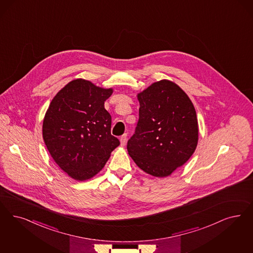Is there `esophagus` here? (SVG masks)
Masks as SVG:
<instances>
[{
	"label": "esophagus",
	"instance_id": "esophagus-1",
	"mask_svg": "<svg viewBox=\"0 0 253 253\" xmlns=\"http://www.w3.org/2000/svg\"><path fill=\"white\" fill-rule=\"evenodd\" d=\"M126 141H127V133H124L121 137V145L122 147H124L126 145Z\"/></svg>",
	"mask_w": 253,
	"mask_h": 253
}]
</instances>
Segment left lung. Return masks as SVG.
<instances>
[{
    "label": "left lung",
    "instance_id": "obj_1",
    "mask_svg": "<svg viewBox=\"0 0 253 253\" xmlns=\"http://www.w3.org/2000/svg\"><path fill=\"white\" fill-rule=\"evenodd\" d=\"M139 120L127 149L136 166L157 177L170 175L198 143L194 106L175 83L161 80L137 94Z\"/></svg>",
    "mask_w": 253,
    "mask_h": 253
}]
</instances>
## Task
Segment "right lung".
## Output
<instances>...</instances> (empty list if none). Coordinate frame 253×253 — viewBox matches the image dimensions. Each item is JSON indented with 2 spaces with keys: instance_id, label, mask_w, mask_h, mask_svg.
I'll return each instance as SVG.
<instances>
[{
  "instance_id": "add662e5",
  "label": "right lung",
  "mask_w": 253,
  "mask_h": 253,
  "mask_svg": "<svg viewBox=\"0 0 253 253\" xmlns=\"http://www.w3.org/2000/svg\"><path fill=\"white\" fill-rule=\"evenodd\" d=\"M112 92L75 79L53 98L44 115V144L55 163L76 180L98 174L120 145L111 134V116L105 108Z\"/></svg>"
}]
</instances>
